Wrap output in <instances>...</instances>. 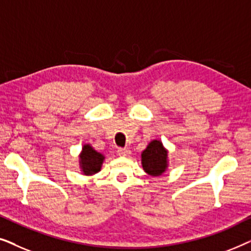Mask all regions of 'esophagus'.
Here are the masks:
<instances>
[{"mask_svg":"<svg viewBox=\"0 0 251 251\" xmlns=\"http://www.w3.org/2000/svg\"><path fill=\"white\" fill-rule=\"evenodd\" d=\"M118 154L120 156H128L130 154V151L128 149H123V147H120V149H118Z\"/></svg>","mask_w":251,"mask_h":251,"instance_id":"1","label":"esophagus"}]
</instances>
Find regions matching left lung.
I'll use <instances>...</instances> for the list:
<instances>
[{
    "instance_id": "obj_1",
    "label": "left lung",
    "mask_w": 251,
    "mask_h": 251,
    "mask_svg": "<svg viewBox=\"0 0 251 251\" xmlns=\"http://www.w3.org/2000/svg\"><path fill=\"white\" fill-rule=\"evenodd\" d=\"M143 169L151 176H160L167 168V151L159 140H153L142 153Z\"/></svg>"
}]
</instances>
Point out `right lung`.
<instances>
[{"mask_svg":"<svg viewBox=\"0 0 251 251\" xmlns=\"http://www.w3.org/2000/svg\"><path fill=\"white\" fill-rule=\"evenodd\" d=\"M81 167L84 175H92L100 170L104 156L96 152L90 145H84L81 153Z\"/></svg>","mask_w":251,"mask_h":251,"instance_id":"1","label":"right lung"}]
</instances>
